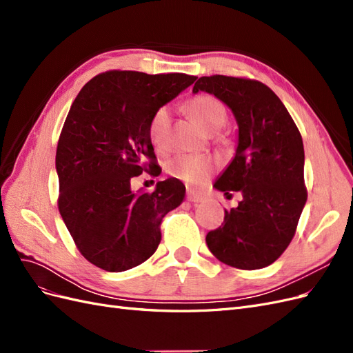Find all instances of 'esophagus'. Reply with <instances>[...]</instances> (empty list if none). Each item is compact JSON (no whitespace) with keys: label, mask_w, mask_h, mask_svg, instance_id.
Masks as SVG:
<instances>
[{"label":"esophagus","mask_w":353,"mask_h":353,"mask_svg":"<svg viewBox=\"0 0 353 353\" xmlns=\"http://www.w3.org/2000/svg\"><path fill=\"white\" fill-rule=\"evenodd\" d=\"M187 200L191 201V203H194V205H197V203L205 200V197H203V196L199 194V193H196V191H193V190H188V191H187Z\"/></svg>","instance_id":"esophagus-1"}]
</instances>
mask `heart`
<instances>
[{
	"label": "heart",
	"mask_w": 353,
	"mask_h": 353,
	"mask_svg": "<svg viewBox=\"0 0 353 353\" xmlns=\"http://www.w3.org/2000/svg\"><path fill=\"white\" fill-rule=\"evenodd\" d=\"M187 109L208 132L219 131L228 119L225 105L209 94H200L188 100ZM169 125L170 109L168 105H163L153 113L147 128L148 140L157 150H163L166 147ZM213 168H215V160L200 154H179L170 159L166 165V170L170 175L194 185L201 184L210 175Z\"/></svg>",
	"instance_id": "obj_1"
}]
</instances>
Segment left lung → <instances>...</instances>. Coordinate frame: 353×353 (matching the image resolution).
Returning <instances> with one entry per match:
<instances>
[{"instance_id":"1","label":"left lung","mask_w":353,"mask_h":353,"mask_svg":"<svg viewBox=\"0 0 353 353\" xmlns=\"http://www.w3.org/2000/svg\"><path fill=\"white\" fill-rule=\"evenodd\" d=\"M199 91L215 95L236 117V154L213 187L243 196L237 208L225 210L222 227L208 232L206 244L234 268H265L290 244L306 203L301 132L262 82L213 74L194 83L193 92Z\"/></svg>"}]
</instances>
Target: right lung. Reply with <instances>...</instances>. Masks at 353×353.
<instances>
[{
	"label": "right lung",
	"instance_id": "obj_1",
	"mask_svg": "<svg viewBox=\"0 0 353 353\" xmlns=\"http://www.w3.org/2000/svg\"><path fill=\"white\" fill-rule=\"evenodd\" d=\"M196 79L110 70L85 83L72 103L56 153L59 210L83 258L104 271L150 258L162 240L160 222L185 197L176 178L159 181L153 193H134L131 178L156 166L147 132L153 113Z\"/></svg>",
	"mask_w": 353,
	"mask_h": 353
}]
</instances>
